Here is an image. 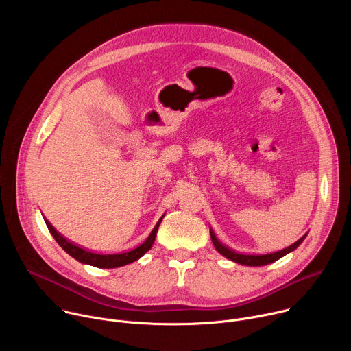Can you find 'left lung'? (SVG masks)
Masks as SVG:
<instances>
[{
	"mask_svg": "<svg viewBox=\"0 0 351 351\" xmlns=\"http://www.w3.org/2000/svg\"><path fill=\"white\" fill-rule=\"evenodd\" d=\"M210 233H211V240H213V243H214V245H215V248H217V252H218L219 254H222L223 257H226V258H229V260H232V261H234V263H237V264L248 265V267H261V265H268V264H271V263H275V261H278L279 258H282L283 256L291 253L293 250H295L300 244L303 243V240L307 237V233H306L303 237H300L295 243H293L291 245H289V247L280 250V252L271 253V254L256 256V254H241V253H236L234 250H232V248L223 245V244L217 239V236L214 234L213 229H210Z\"/></svg>",
	"mask_w": 351,
	"mask_h": 351,
	"instance_id": "8db88e82",
	"label": "left lung"
}]
</instances>
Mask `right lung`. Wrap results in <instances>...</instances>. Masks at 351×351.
<instances>
[{
    "instance_id": "right-lung-1",
    "label": "right lung",
    "mask_w": 351,
    "mask_h": 351,
    "mask_svg": "<svg viewBox=\"0 0 351 351\" xmlns=\"http://www.w3.org/2000/svg\"><path fill=\"white\" fill-rule=\"evenodd\" d=\"M162 218H164V215L157 222L153 232L149 233V236L140 245H137L132 250H128V252H123V253H112V254L93 253V252H90V250H86V248L69 241L60 232H57V229L51 223H49L47 219H44V221H45V225H47L49 233L54 236L57 243L65 250V252L71 257H73L79 263L93 265V267H97V268H118V267H123L126 264H130V263L138 260L140 257H143L148 252L149 248L153 247V243L156 240V236H157V232H158V228L161 225Z\"/></svg>"
}]
</instances>
